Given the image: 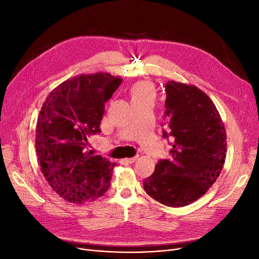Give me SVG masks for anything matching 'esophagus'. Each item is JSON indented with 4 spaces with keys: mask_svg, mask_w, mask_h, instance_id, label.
Listing matches in <instances>:
<instances>
[{
    "mask_svg": "<svg viewBox=\"0 0 259 259\" xmlns=\"http://www.w3.org/2000/svg\"><path fill=\"white\" fill-rule=\"evenodd\" d=\"M138 159H139V155H136V156H133V157H128V159H123L122 162H126V163L132 164V163L136 162Z\"/></svg>",
    "mask_w": 259,
    "mask_h": 259,
    "instance_id": "obj_1",
    "label": "esophagus"
}]
</instances>
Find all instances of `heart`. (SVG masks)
Here are the masks:
<instances>
[{
	"label": "heart",
	"instance_id": "obj_1",
	"mask_svg": "<svg viewBox=\"0 0 259 259\" xmlns=\"http://www.w3.org/2000/svg\"><path fill=\"white\" fill-rule=\"evenodd\" d=\"M132 103L138 102H151L153 103L155 93L151 83L147 81H140L133 84L130 90Z\"/></svg>",
	"mask_w": 259,
	"mask_h": 259
}]
</instances>
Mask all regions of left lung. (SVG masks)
Returning <instances> with one entry per match:
<instances>
[{"instance_id":"left-lung-1","label":"left lung","mask_w":259,"mask_h":259,"mask_svg":"<svg viewBox=\"0 0 259 259\" xmlns=\"http://www.w3.org/2000/svg\"><path fill=\"white\" fill-rule=\"evenodd\" d=\"M163 138L169 139V160H160L144 180L151 198L170 207L185 206L216 182L226 161L227 134L215 105L195 85L168 81Z\"/></svg>"}]
</instances>
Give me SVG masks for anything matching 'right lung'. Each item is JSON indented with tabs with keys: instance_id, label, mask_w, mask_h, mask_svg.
Wrapping results in <instances>:
<instances>
[{
	"instance_id": "1",
	"label": "right lung",
	"mask_w": 259,
	"mask_h": 259,
	"mask_svg": "<svg viewBox=\"0 0 259 259\" xmlns=\"http://www.w3.org/2000/svg\"><path fill=\"white\" fill-rule=\"evenodd\" d=\"M108 73L81 75L50 93L38 116L36 152L41 171L61 198L76 204L102 197L116 165L87 151L90 137L100 133L105 105L120 85Z\"/></svg>"
}]
</instances>
